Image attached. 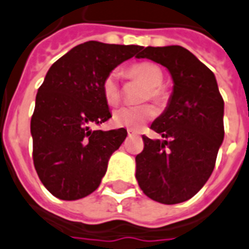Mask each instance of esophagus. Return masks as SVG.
I'll return each mask as SVG.
<instances>
[{"instance_id": "34e87169", "label": "esophagus", "mask_w": 249, "mask_h": 249, "mask_svg": "<svg viewBox=\"0 0 249 249\" xmlns=\"http://www.w3.org/2000/svg\"><path fill=\"white\" fill-rule=\"evenodd\" d=\"M127 134H128V136H130V137H136V136H139V135H137V132H135V131H132V130H128V131H127Z\"/></svg>"}]
</instances>
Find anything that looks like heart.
Instances as JSON below:
<instances>
[{
    "label": "heart",
    "mask_w": 249,
    "mask_h": 249,
    "mask_svg": "<svg viewBox=\"0 0 249 249\" xmlns=\"http://www.w3.org/2000/svg\"><path fill=\"white\" fill-rule=\"evenodd\" d=\"M128 78L139 79L146 85L141 100H153L156 104H163L167 100V92L162 87L163 71L158 65L149 61L136 63L126 71ZM103 95L109 105H117L121 100L118 75L110 73L103 82ZM156 115V109L150 104L136 107H122L113 113V123L117 127H126L130 130H139L146 121Z\"/></svg>",
    "instance_id": "obj_1"
}]
</instances>
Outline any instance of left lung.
<instances>
[{"instance_id":"1","label":"left lung","mask_w":249,"mask_h":249,"mask_svg":"<svg viewBox=\"0 0 249 249\" xmlns=\"http://www.w3.org/2000/svg\"><path fill=\"white\" fill-rule=\"evenodd\" d=\"M146 57L168 69L174 91L152 123L163 140L142 136L136 156L139 186L150 199L176 204L194 196L214 168L224 141V99L211 69L181 46L145 47Z\"/></svg>"}]
</instances>
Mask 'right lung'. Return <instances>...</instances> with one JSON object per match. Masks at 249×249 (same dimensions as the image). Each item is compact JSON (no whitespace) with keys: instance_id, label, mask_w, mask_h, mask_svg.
<instances>
[{"instance_id":"1","label":"right lung","mask_w":249,"mask_h":249,"mask_svg":"<svg viewBox=\"0 0 249 249\" xmlns=\"http://www.w3.org/2000/svg\"><path fill=\"white\" fill-rule=\"evenodd\" d=\"M140 50L142 46L89 41L47 71L36 96L31 134L35 168L53 196L77 200L99 188L109 158L127 136L124 128L91 130L112 117L103 82Z\"/></svg>"}]
</instances>
